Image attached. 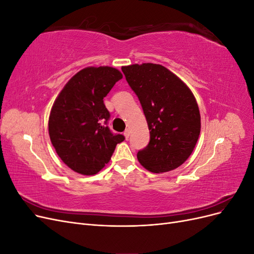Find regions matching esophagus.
I'll list each match as a JSON object with an SVG mask.
<instances>
[{
	"label": "esophagus",
	"mask_w": 254,
	"mask_h": 254,
	"mask_svg": "<svg viewBox=\"0 0 254 254\" xmlns=\"http://www.w3.org/2000/svg\"><path fill=\"white\" fill-rule=\"evenodd\" d=\"M129 134H130V130H129V129H126L125 131H124V135H125V137H126V140H128Z\"/></svg>",
	"instance_id": "esophagus-1"
}]
</instances>
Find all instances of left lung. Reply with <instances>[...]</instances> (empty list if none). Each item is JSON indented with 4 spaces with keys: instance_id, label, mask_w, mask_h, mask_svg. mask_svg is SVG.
<instances>
[{
    "instance_id": "8db88e82",
    "label": "left lung",
    "mask_w": 254,
    "mask_h": 254,
    "mask_svg": "<svg viewBox=\"0 0 254 254\" xmlns=\"http://www.w3.org/2000/svg\"><path fill=\"white\" fill-rule=\"evenodd\" d=\"M139 97L150 141L137 160L151 173H166L182 165L200 134V112L193 92L178 76L156 64L122 67Z\"/></svg>"
}]
</instances>
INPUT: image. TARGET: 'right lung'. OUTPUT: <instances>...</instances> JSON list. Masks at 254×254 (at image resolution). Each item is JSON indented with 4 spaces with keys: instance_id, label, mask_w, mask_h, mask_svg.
<instances>
[{
    "instance_id": "obj_1",
    "label": "right lung",
    "mask_w": 254,
    "mask_h": 254,
    "mask_svg": "<svg viewBox=\"0 0 254 254\" xmlns=\"http://www.w3.org/2000/svg\"><path fill=\"white\" fill-rule=\"evenodd\" d=\"M122 73L112 66H88L76 73L60 91L49 118L51 142L72 171L91 176L103 170L124 135L111 133L110 113L104 97Z\"/></svg>"
}]
</instances>
